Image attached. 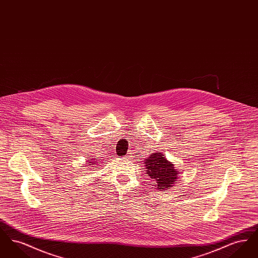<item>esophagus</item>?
<instances>
[{
    "label": "esophagus",
    "mask_w": 258,
    "mask_h": 258,
    "mask_svg": "<svg viewBox=\"0 0 258 258\" xmlns=\"http://www.w3.org/2000/svg\"><path fill=\"white\" fill-rule=\"evenodd\" d=\"M131 157H132V156H130V155H127V156H126V157H125V158H126V159H130V158H131Z\"/></svg>",
    "instance_id": "1"
}]
</instances>
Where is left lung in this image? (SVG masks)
I'll list each match as a JSON object with an SVG mask.
<instances>
[{
  "label": "left lung",
  "instance_id": "1",
  "mask_svg": "<svg viewBox=\"0 0 258 258\" xmlns=\"http://www.w3.org/2000/svg\"><path fill=\"white\" fill-rule=\"evenodd\" d=\"M144 166L148 177L153 179L154 186L159 190H167L178 182L179 171L160 152L151 154L144 160Z\"/></svg>",
  "mask_w": 258,
  "mask_h": 258
}]
</instances>
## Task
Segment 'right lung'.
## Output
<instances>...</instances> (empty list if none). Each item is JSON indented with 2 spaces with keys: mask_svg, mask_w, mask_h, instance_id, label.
Listing matches in <instances>:
<instances>
[{
  "mask_svg": "<svg viewBox=\"0 0 258 258\" xmlns=\"http://www.w3.org/2000/svg\"><path fill=\"white\" fill-rule=\"evenodd\" d=\"M89 158H91V160H89V165H94V166H97L98 164H99L98 162H99V160H98V158H94V157H90L89 156ZM92 167V166H91Z\"/></svg>",
  "mask_w": 258,
  "mask_h": 258,
  "instance_id": "obj_1",
  "label": "right lung"
}]
</instances>
